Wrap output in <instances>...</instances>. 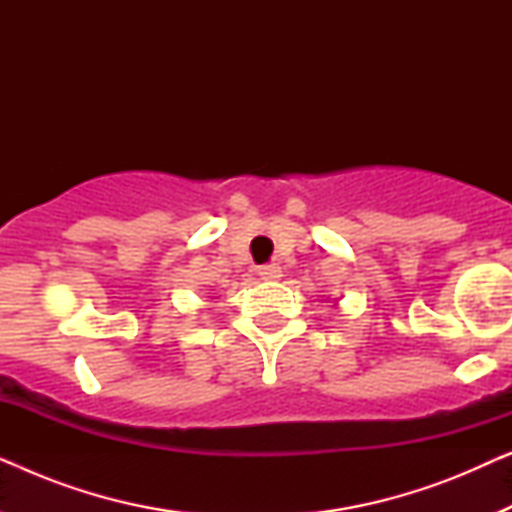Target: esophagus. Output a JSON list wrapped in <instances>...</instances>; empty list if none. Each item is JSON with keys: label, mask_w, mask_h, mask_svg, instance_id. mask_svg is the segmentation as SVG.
<instances>
[{"label": "esophagus", "mask_w": 512, "mask_h": 512, "mask_svg": "<svg viewBox=\"0 0 512 512\" xmlns=\"http://www.w3.org/2000/svg\"><path fill=\"white\" fill-rule=\"evenodd\" d=\"M258 275H261L263 279H279L282 277V268H279L277 263L263 265V268H258Z\"/></svg>", "instance_id": "esophagus-1"}]
</instances>
